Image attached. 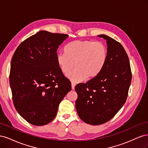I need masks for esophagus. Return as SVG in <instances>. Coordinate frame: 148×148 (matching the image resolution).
Returning <instances> with one entry per match:
<instances>
[{"instance_id":"1","label":"esophagus","mask_w":148,"mask_h":148,"mask_svg":"<svg viewBox=\"0 0 148 148\" xmlns=\"http://www.w3.org/2000/svg\"><path fill=\"white\" fill-rule=\"evenodd\" d=\"M75 85H76V84H75V83H71V88H72V89H75Z\"/></svg>"}]
</instances>
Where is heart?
Here are the masks:
<instances>
[{
	"label": "heart",
	"instance_id": "1",
	"mask_svg": "<svg viewBox=\"0 0 148 148\" xmlns=\"http://www.w3.org/2000/svg\"><path fill=\"white\" fill-rule=\"evenodd\" d=\"M66 53H59L57 62L64 74L69 73L75 65L77 69L67 75L71 82L77 83L86 77L97 76L106 63L107 49L104 43L88 40H77L67 44Z\"/></svg>",
	"mask_w": 148,
	"mask_h": 148
}]
</instances>
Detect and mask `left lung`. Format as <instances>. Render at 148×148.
Wrapping results in <instances>:
<instances>
[{"instance_id": "left-lung-1", "label": "left lung", "mask_w": 148, "mask_h": 148, "mask_svg": "<svg viewBox=\"0 0 148 148\" xmlns=\"http://www.w3.org/2000/svg\"><path fill=\"white\" fill-rule=\"evenodd\" d=\"M98 36L106 40V63L95 77L75 88L79 117L92 125L103 124L114 117L126 102L132 82L129 59L122 44L105 34Z\"/></svg>"}]
</instances>
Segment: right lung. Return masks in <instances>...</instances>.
I'll list each match as a JSON object with an SVG mask.
<instances>
[{
    "label": "right lung",
    "instance_id": "add662e5",
    "mask_svg": "<svg viewBox=\"0 0 148 148\" xmlns=\"http://www.w3.org/2000/svg\"><path fill=\"white\" fill-rule=\"evenodd\" d=\"M69 36L40 31L22 42L11 61L13 104L31 124L42 126L56 117L71 83L60 70L57 50Z\"/></svg>",
    "mask_w": 148,
    "mask_h": 148
}]
</instances>
